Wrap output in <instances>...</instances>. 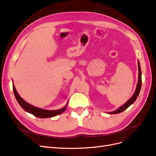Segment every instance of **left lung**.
I'll return each instance as SVG.
<instances>
[{
    "label": "left lung",
    "mask_w": 156,
    "mask_h": 156,
    "mask_svg": "<svg viewBox=\"0 0 156 156\" xmlns=\"http://www.w3.org/2000/svg\"><path fill=\"white\" fill-rule=\"evenodd\" d=\"M138 69H139V78H138V82H137V85H136L135 91L134 93H133V96L123 105L121 106L119 108H118V109L113 111V112H108V114H119L120 112H123V111L126 110L129 107V106H130L132 104H133V103H134V102L136 101V98L138 97V96H139V93H140V89H141V85H142V78H141L142 72H141L140 63H139V61H138Z\"/></svg>",
    "instance_id": "1"
}]
</instances>
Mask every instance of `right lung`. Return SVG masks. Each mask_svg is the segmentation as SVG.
<instances>
[{
    "label": "right lung",
    "instance_id": "add662e5",
    "mask_svg": "<svg viewBox=\"0 0 156 156\" xmlns=\"http://www.w3.org/2000/svg\"><path fill=\"white\" fill-rule=\"evenodd\" d=\"M12 86H13V91H14L16 99L17 101V103H18L21 106V107L25 111H26V112L34 115V116L36 117H38L40 118H51L53 116H56V115L61 114L62 112H63L66 110V107H67L69 102H67V103H66V105L64 106V107L58 110H48L36 107V106L30 105L29 103H27V102H26L25 100L22 99V98L20 96L19 93H17L16 89L14 86V84H13Z\"/></svg>",
    "mask_w": 156,
    "mask_h": 156
}]
</instances>
